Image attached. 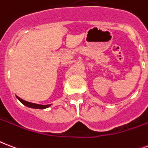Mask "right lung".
<instances>
[{"mask_svg":"<svg viewBox=\"0 0 148 148\" xmlns=\"http://www.w3.org/2000/svg\"><path fill=\"white\" fill-rule=\"evenodd\" d=\"M17 99H18L19 101H21V103L25 106H26L28 107H30V108H33V109H46V108H48L51 105H46V106H42V105H38V104H35V103H32V102H29V101H26L23 100V99H21V98H19V97L17 96Z\"/></svg>","mask_w":148,"mask_h":148,"instance_id":"1","label":"right lung"}]
</instances>
